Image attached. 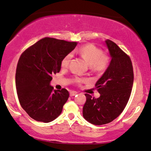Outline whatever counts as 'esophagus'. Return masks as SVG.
<instances>
[{
    "label": "esophagus",
    "instance_id": "obj_1",
    "mask_svg": "<svg viewBox=\"0 0 151 151\" xmlns=\"http://www.w3.org/2000/svg\"><path fill=\"white\" fill-rule=\"evenodd\" d=\"M77 94H78V92H76V91H71L70 92H69V94H70L71 96H75V95H76Z\"/></svg>",
    "mask_w": 151,
    "mask_h": 151
}]
</instances>
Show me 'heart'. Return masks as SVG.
Listing matches in <instances>:
<instances>
[{"mask_svg":"<svg viewBox=\"0 0 151 151\" xmlns=\"http://www.w3.org/2000/svg\"><path fill=\"white\" fill-rule=\"evenodd\" d=\"M78 53L87 62V63L90 65V68L94 71H103L107 67L109 58L107 55L103 54V52L100 48L93 45L88 44L82 46L78 49ZM71 58H72L71 53H69L63 57L61 63L63 68H67L69 65ZM83 81L82 79L76 80V82L78 83H81Z\"/></svg>","mask_w":151,"mask_h":151,"instance_id":"b5f03b06","label":"heart"}]
</instances>
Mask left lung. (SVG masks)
I'll return each mask as SVG.
<instances>
[{"label": "left lung", "mask_w": 151, "mask_h": 151, "mask_svg": "<svg viewBox=\"0 0 151 151\" xmlns=\"http://www.w3.org/2000/svg\"><path fill=\"white\" fill-rule=\"evenodd\" d=\"M111 61L95 86L99 98L86 94L83 117L90 124L101 126L110 123L121 114L130 96L134 82L132 61L115 43L106 40Z\"/></svg>", "instance_id": "left-lung-1"}]
</instances>
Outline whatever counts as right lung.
Segmentation results:
<instances>
[{
    "instance_id": "add662e5",
    "label": "right lung",
    "mask_w": 151,
    "mask_h": 151,
    "mask_svg": "<svg viewBox=\"0 0 151 151\" xmlns=\"http://www.w3.org/2000/svg\"><path fill=\"white\" fill-rule=\"evenodd\" d=\"M77 42L45 38L22 53L18 61L15 84L22 107L30 117L48 123L61 114L69 98L68 90H54L52 75L59 73L61 61Z\"/></svg>"
}]
</instances>
